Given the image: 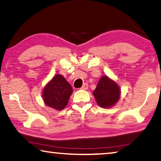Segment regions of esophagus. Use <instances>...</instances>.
Here are the masks:
<instances>
[{"label": "esophagus", "instance_id": "1", "mask_svg": "<svg viewBox=\"0 0 161 161\" xmlns=\"http://www.w3.org/2000/svg\"><path fill=\"white\" fill-rule=\"evenodd\" d=\"M88 89V84L84 83V84H83V86H81V89H83V90H86V89Z\"/></svg>", "mask_w": 161, "mask_h": 161}]
</instances>
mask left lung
Returning <instances> with one entry per match:
<instances>
[{
    "label": "left lung",
    "mask_w": 161,
    "mask_h": 161,
    "mask_svg": "<svg viewBox=\"0 0 161 161\" xmlns=\"http://www.w3.org/2000/svg\"><path fill=\"white\" fill-rule=\"evenodd\" d=\"M119 86L107 76H103L98 82L93 92L98 105L103 108H111L120 98Z\"/></svg>",
    "instance_id": "left-lung-1"
}]
</instances>
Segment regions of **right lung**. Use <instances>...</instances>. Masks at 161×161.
I'll use <instances>...</instances> for the list:
<instances>
[{
  "label": "right lung",
  "mask_w": 161,
  "mask_h": 161,
  "mask_svg": "<svg viewBox=\"0 0 161 161\" xmlns=\"http://www.w3.org/2000/svg\"><path fill=\"white\" fill-rule=\"evenodd\" d=\"M72 91L63 76L57 75L43 89V100L48 107L60 111L67 106Z\"/></svg>",
  "instance_id": "1"
}]
</instances>
